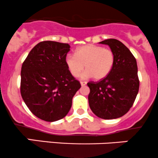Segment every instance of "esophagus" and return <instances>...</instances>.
Returning <instances> with one entry per match:
<instances>
[{
    "label": "esophagus",
    "instance_id": "obj_1",
    "mask_svg": "<svg viewBox=\"0 0 158 158\" xmlns=\"http://www.w3.org/2000/svg\"><path fill=\"white\" fill-rule=\"evenodd\" d=\"M86 84V81H81V85L82 86H84Z\"/></svg>",
    "mask_w": 158,
    "mask_h": 158
}]
</instances>
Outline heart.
<instances>
[{"mask_svg":"<svg viewBox=\"0 0 158 158\" xmlns=\"http://www.w3.org/2000/svg\"><path fill=\"white\" fill-rule=\"evenodd\" d=\"M114 55L111 49L101 46L86 44L78 47L75 55L68 54L65 64L74 77H78L84 68L86 72L83 77H93L95 80L105 78L112 69Z\"/></svg>","mask_w":158,"mask_h":158,"instance_id":"obj_1","label":"heart"}]
</instances>
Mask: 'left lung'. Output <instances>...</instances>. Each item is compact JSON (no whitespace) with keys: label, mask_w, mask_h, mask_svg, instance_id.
<instances>
[{"label":"left lung","mask_w":158,"mask_h":158,"mask_svg":"<svg viewBox=\"0 0 158 158\" xmlns=\"http://www.w3.org/2000/svg\"><path fill=\"white\" fill-rule=\"evenodd\" d=\"M99 44L109 46L114 62L105 78L87 83L89 108L100 118L115 119L128 112L136 98L139 88L138 68L132 52L118 40L107 39Z\"/></svg>","instance_id":"8db88e82"}]
</instances>
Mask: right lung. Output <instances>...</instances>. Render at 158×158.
Here are the masks:
<instances>
[{
	"mask_svg": "<svg viewBox=\"0 0 158 158\" xmlns=\"http://www.w3.org/2000/svg\"><path fill=\"white\" fill-rule=\"evenodd\" d=\"M69 50L68 44L40 42L22 65V97L32 114L45 121L65 118L81 86L65 64Z\"/></svg>",
	"mask_w": 158,
	"mask_h": 158,
	"instance_id": "1",
	"label": "right lung"
}]
</instances>
